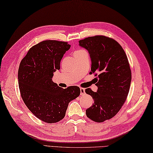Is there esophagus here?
Segmentation results:
<instances>
[{"label": "esophagus", "mask_w": 153, "mask_h": 153, "mask_svg": "<svg viewBox=\"0 0 153 153\" xmlns=\"http://www.w3.org/2000/svg\"><path fill=\"white\" fill-rule=\"evenodd\" d=\"M80 95H84L85 94V89L83 88H80Z\"/></svg>", "instance_id": "34e87169"}]
</instances>
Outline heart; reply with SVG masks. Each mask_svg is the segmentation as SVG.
Segmentation results:
<instances>
[{
  "instance_id": "obj_1",
  "label": "heart",
  "mask_w": 153,
  "mask_h": 153,
  "mask_svg": "<svg viewBox=\"0 0 153 153\" xmlns=\"http://www.w3.org/2000/svg\"><path fill=\"white\" fill-rule=\"evenodd\" d=\"M76 52H79V51H76Z\"/></svg>"
}]
</instances>
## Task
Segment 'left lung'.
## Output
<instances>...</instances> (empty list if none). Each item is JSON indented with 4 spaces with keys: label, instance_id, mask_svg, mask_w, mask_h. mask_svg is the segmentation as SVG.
Here are the masks:
<instances>
[{
    "label": "left lung",
    "instance_id": "obj_1",
    "mask_svg": "<svg viewBox=\"0 0 153 153\" xmlns=\"http://www.w3.org/2000/svg\"><path fill=\"white\" fill-rule=\"evenodd\" d=\"M79 43L90 55L91 73L99 74L97 92L85 90L94 100L86 114L93 121L101 123L116 115L125 102L131 82L130 66L123 48L114 39L94 36Z\"/></svg>",
    "mask_w": 153,
    "mask_h": 153
}]
</instances>
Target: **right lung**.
<instances>
[{
    "mask_svg": "<svg viewBox=\"0 0 153 153\" xmlns=\"http://www.w3.org/2000/svg\"><path fill=\"white\" fill-rule=\"evenodd\" d=\"M70 47L66 42L42 41L32 47L20 63L18 80L22 99L32 113L44 122L62 120L68 103L80 95L79 86L64 89L52 79Z\"/></svg>",
    "mask_w": 153,
    "mask_h": 153,
    "instance_id": "obj_1",
    "label": "right lung"
}]
</instances>
